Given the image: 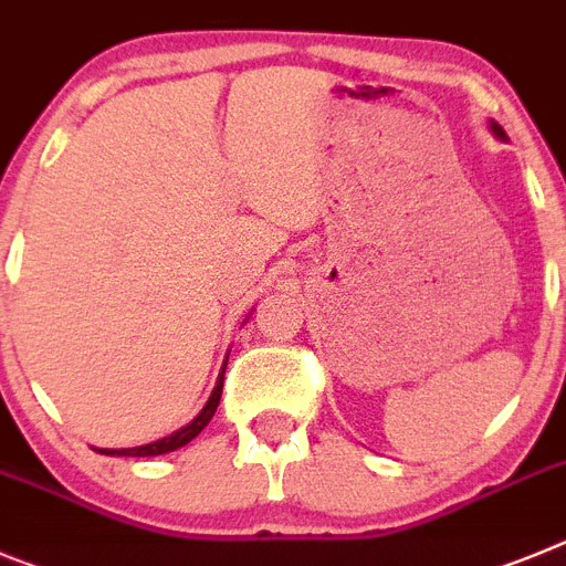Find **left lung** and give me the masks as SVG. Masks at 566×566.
Segmentation results:
<instances>
[{
	"mask_svg": "<svg viewBox=\"0 0 566 566\" xmlns=\"http://www.w3.org/2000/svg\"><path fill=\"white\" fill-rule=\"evenodd\" d=\"M491 132L499 137V140H505V129H502L499 124H493V120H491Z\"/></svg>",
	"mask_w": 566,
	"mask_h": 566,
	"instance_id": "8db88e82",
	"label": "left lung"
}]
</instances>
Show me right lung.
<instances>
[{"label":"right lung","instance_id":"add662e5","mask_svg":"<svg viewBox=\"0 0 566 566\" xmlns=\"http://www.w3.org/2000/svg\"><path fill=\"white\" fill-rule=\"evenodd\" d=\"M226 364H228V360H226ZM222 380H226V366H222L220 378H217V386H213L211 397H208V403L202 406L200 415H197L195 420L188 422V426H182L180 431H175V434L163 437V440L149 442V446H137V448H95V451H101V454H106V457H157V454H169V451H177V448H182V446H186V442L195 440V437L200 434L202 429H206L208 422H211L213 411H217V406H220Z\"/></svg>","mask_w":566,"mask_h":566}]
</instances>
